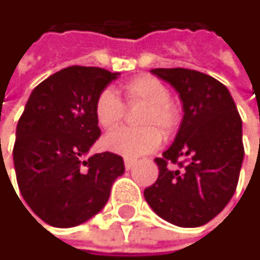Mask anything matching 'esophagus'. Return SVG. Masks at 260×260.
<instances>
[{
  "mask_svg": "<svg viewBox=\"0 0 260 260\" xmlns=\"http://www.w3.org/2000/svg\"><path fill=\"white\" fill-rule=\"evenodd\" d=\"M136 163H137V160H134V158H124V168L126 169H133Z\"/></svg>",
  "mask_w": 260,
  "mask_h": 260,
  "instance_id": "obj_1",
  "label": "esophagus"
}]
</instances>
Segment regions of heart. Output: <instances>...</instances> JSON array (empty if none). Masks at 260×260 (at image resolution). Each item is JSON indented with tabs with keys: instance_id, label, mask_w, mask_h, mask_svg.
Listing matches in <instances>:
<instances>
[{
	"instance_id": "heart-1",
	"label": "heart",
	"mask_w": 260,
	"mask_h": 260,
	"mask_svg": "<svg viewBox=\"0 0 260 260\" xmlns=\"http://www.w3.org/2000/svg\"><path fill=\"white\" fill-rule=\"evenodd\" d=\"M127 106L143 105L139 117L140 129H117L108 134L103 146L123 157H139L154 151L161 143V129L165 136H171L178 123L180 111L169 100L171 94L166 85L154 76H137L121 86ZM124 105L115 91L106 88L99 92L94 103V115L103 129L117 127L124 117Z\"/></svg>"
}]
</instances>
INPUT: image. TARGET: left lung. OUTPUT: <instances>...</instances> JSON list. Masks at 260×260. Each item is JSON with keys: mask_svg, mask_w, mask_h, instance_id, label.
Instances as JSON below:
<instances>
[{"mask_svg": "<svg viewBox=\"0 0 260 260\" xmlns=\"http://www.w3.org/2000/svg\"><path fill=\"white\" fill-rule=\"evenodd\" d=\"M183 102L178 134L158 165L157 181L145 200L165 221L200 227L232 200L244 160L242 120L225 85L187 68H155Z\"/></svg>", "mask_w": 260, "mask_h": 260, "instance_id": "obj_1", "label": "left lung"}]
</instances>
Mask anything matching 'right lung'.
<instances>
[{"label":"right lung","mask_w":260,"mask_h":260,"mask_svg":"<svg viewBox=\"0 0 260 260\" xmlns=\"http://www.w3.org/2000/svg\"><path fill=\"white\" fill-rule=\"evenodd\" d=\"M118 74L73 65L41 82L25 103L13 146L16 181L31 212L51 227L68 229L92 218L124 172L117 154L85 158L100 137L95 99Z\"/></svg>","instance_id":"right-lung-1"}]
</instances>
